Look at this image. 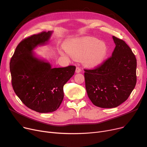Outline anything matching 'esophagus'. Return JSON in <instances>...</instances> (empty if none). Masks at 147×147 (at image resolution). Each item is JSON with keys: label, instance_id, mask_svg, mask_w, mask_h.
<instances>
[{"label": "esophagus", "instance_id": "esophagus-1", "mask_svg": "<svg viewBox=\"0 0 147 147\" xmlns=\"http://www.w3.org/2000/svg\"><path fill=\"white\" fill-rule=\"evenodd\" d=\"M81 71H82L81 68H80V67H77L76 68V73H80Z\"/></svg>", "mask_w": 147, "mask_h": 147}]
</instances>
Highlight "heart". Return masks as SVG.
Here are the masks:
<instances>
[{"label":"heart","mask_w":147,"mask_h":147,"mask_svg":"<svg viewBox=\"0 0 147 147\" xmlns=\"http://www.w3.org/2000/svg\"><path fill=\"white\" fill-rule=\"evenodd\" d=\"M65 49L73 58L82 59L88 67H95L101 63L107 53L105 45L96 38H77L68 43ZM61 54L64 55L63 52Z\"/></svg>","instance_id":"heart-1"}]
</instances>
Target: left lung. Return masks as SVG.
<instances>
[{
	"mask_svg": "<svg viewBox=\"0 0 147 147\" xmlns=\"http://www.w3.org/2000/svg\"><path fill=\"white\" fill-rule=\"evenodd\" d=\"M112 56L94 69H84L88 97L95 106L117 107L126 101L136 83V59L123 40L113 36Z\"/></svg>",
	"mask_w": 147,
	"mask_h": 147,
	"instance_id": "1",
	"label": "left lung"
}]
</instances>
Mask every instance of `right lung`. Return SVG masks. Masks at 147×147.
<instances>
[{
	"instance_id": "right-lung-1",
	"label": "right lung",
	"mask_w": 147,
	"mask_h": 147,
	"mask_svg": "<svg viewBox=\"0 0 147 147\" xmlns=\"http://www.w3.org/2000/svg\"><path fill=\"white\" fill-rule=\"evenodd\" d=\"M52 31L34 34L21 42L10 62L15 93L28 108L36 112L56 111L64 98L63 87L74 75L76 67L52 68L34 50L47 44Z\"/></svg>"
}]
</instances>
